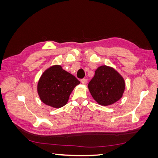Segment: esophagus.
I'll return each mask as SVG.
<instances>
[{
    "mask_svg": "<svg viewBox=\"0 0 158 158\" xmlns=\"http://www.w3.org/2000/svg\"><path fill=\"white\" fill-rule=\"evenodd\" d=\"M87 82H88L87 79H82V80H81V83H82V84H85L87 83Z\"/></svg>",
    "mask_w": 158,
    "mask_h": 158,
    "instance_id": "esophagus-1",
    "label": "esophagus"
}]
</instances>
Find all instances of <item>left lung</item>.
Wrapping results in <instances>:
<instances>
[{
	"mask_svg": "<svg viewBox=\"0 0 158 158\" xmlns=\"http://www.w3.org/2000/svg\"><path fill=\"white\" fill-rule=\"evenodd\" d=\"M88 89L98 104L108 106L118 102L123 95L125 82L123 76L111 66L103 65L95 72Z\"/></svg>",
	"mask_w": 158,
	"mask_h": 158,
	"instance_id": "obj_1",
	"label": "left lung"
}]
</instances>
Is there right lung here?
I'll list each match as a JSON object with an SVG mask.
<instances>
[{
  "label": "right lung",
  "instance_id": "right-lung-1",
  "mask_svg": "<svg viewBox=\"0 0 158 158\" xmlns=\"http://www.w3.org/2000/svg\"><path fill=\"white\" fill-rule=\"evenodd\" d=\"M74 76L59 64L46 69L38 81L37 93L41 101L53 108H60L67 103L70 95L80 84Z\"/></svg>",
  "mask_w": 158,
  "mask_h": 158
}]
</instances>
